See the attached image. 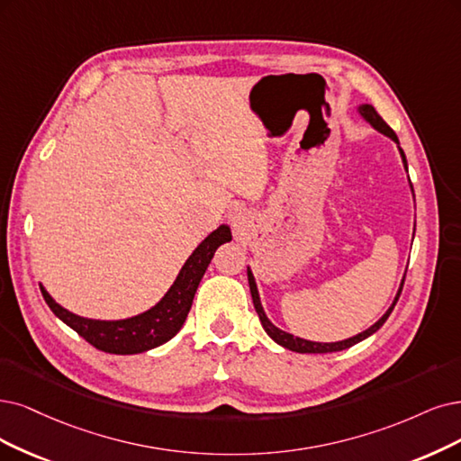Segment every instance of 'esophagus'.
<instances>
[{
  "label": "esophagus",
  "instance_id": "1",
  "mask_svg": "<svg viewBox=\"0 0 461 461\" xmlns=\"http://www.w3.org/2000/svg\"><path fill=\"white\" fill-rule=\"evenodd\" d=\"M243 212H245L243 209H233V212H231V220L235 221V224H240V221L243 220V216H245Z\"/></svg>",
  "mask_w": 461,
  "mask_h": 461
}]
</instances>
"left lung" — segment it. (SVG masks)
Instances as JSON below:
<instances>
[{"label": "left lung", "instance_id": "left-lung-1", "mask_svg": "<svg viewBox=\"0 0 461 461\" xmlns=\"http://www.w3.org/2000/svg\"><path fill=\"white\" fill-rule=\"evenodd\" d=\"M357 112H359V113L363 115L365 122H368L378 132L389 136V139L397 144L399 153H401V159H402V165H404V170L408 173L406 156H404L402 148L399 146V139H397V134L393 132V129H391V127L384 122V119L380 117V113H378L376 110H374L372 104H361L359 108H357ZM411 190H412V194H414L412 184H411ZM247 276H249V286H250V296H252L254 310H257V313H258V317H260V322H262L264 330L267 332V336H269L271 339H274V342H277L279 346H283V348H286V349L296 351V353H332V351H342V349H348V348H351V346H355V344L363 342L365 338L372 336V334L376 332V330L384 325V322L387 321V317L391 315V312H393V308H395V303H397V300H399V296H401V291H402V285H404V279H402V281H401V286H399V293H397L393 303L389 305V310H387L376 322H374V325H372L370 329L359 332L357 336H351V338H348V339H342V342H312V339H303V338H298V336H294V334H291V332H285V330L277 329V327L274 325V322H271V321L267 319V315H266V312H264V308H262L260 294H258V286H257V281H254V276H252L250 267H247Z\"/></svg>", "mask_w": 461, "mask_h": 461}]
</instances>
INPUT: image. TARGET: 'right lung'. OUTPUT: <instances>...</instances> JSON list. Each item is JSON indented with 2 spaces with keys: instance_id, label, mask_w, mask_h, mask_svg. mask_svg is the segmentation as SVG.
<instances>
[{
  "instance_id": "obj_1",
  "label": "right lung",
  "mask_w": 461,
  "mask_h": 461,
  "mask_svg": "<svg viewBox=\"0 0 461 461\" xmlns=\"http://www.w3.org/2000/svg\"><path fill=\"white\" fill-rule=\"evenodd\" d=\"M228 241H231L230 226L221 224L211 235L204 237L197 249L190 254V258L182 266L180 274L176 276L175 283L170 285L167 294L148 312L129 319L100 321L79 317L57 303L53 296L45 291L43 285H40V288L50 312L62 322H66L68 327L74 329L81 338L87 339L96 349L115 355L144 353L176 336L187 313H190L197 286L204 276V271H207L216 249Z\"/></svg>"
}]
</instances>
